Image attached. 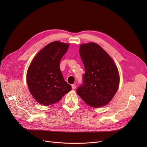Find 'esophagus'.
Instances as JSON below:
<instances>
[{"label": "esophagus", "instance_id": "34e87169", "mask_svg": "<svg viewBox=\"0 0 147 147\" xmlns=\"http://www.w3.org/2000/svg\"><path fill=\"white\" fill-rule=\"evenodd\" d=\"M71 87H72V89H76V84H72V85H71Z\"/></svg>", "mask_w": 147, "mask_h": 147}]
</instances>
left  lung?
<instances>
[{"label":"left lung","instance_id":"obj_1","mask_svg":"<svg viewBox=\"0 0 147 147\" xmlns=\"http://www.w3.org/2000/svg\"><path fill=\"white\" fill-rule=\"evenodd\" d=\"M79 53L85 73L77 93L89 106H105L110 102L119 88L117 67L109 54L95 43L81 45Z\"/></svg>","mask_w":147,"mask_h":147}]
</instances>
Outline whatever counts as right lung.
Segmentation results:
<instances>
[{
  "instance_id": "add662e5",
  "label": "right lung",
  "mask_w": 147,
  "mask_h": 147,
  "mask_svg": "<svg viewBox=\"0 0 147 147\" xmlns=\"http://www.w3.org/2000/svg\"><path fill=\"white\" fill-rule=\"evenodd\" d=\"M68 48V44L59 41L49 43L37 54L28 68L27 83L30 92L43 105L57 102L71 90L59 68L60 61Z\"/></svg>"
}]
</instances>
